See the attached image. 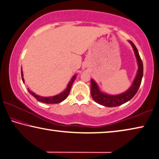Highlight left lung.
<instances>
[{"label": "left lung", "mask_w": 159, "mask_h": 159, "mask_svg": "<svg viewBox=\"0 0 159 159\" xmlns=\"http://www.w3.org/2000/svg\"><path fill=\"white\" fill-rule=\"evenodd\" d=\"M131 43L133 49H134L135 56L136 58L137 63H138V70L135 79L133 81L131 86L127 91L120 94L111 95L101 91L98 84L93 79H91V94L92 98L97 103L102 105L106 107H116L122 105L131 100L138 91L139 87L141 86L142 78H143V63L139 56V51L134 43L129 41Z\"/></svg>", "instance_id": "obj_1"}]
</instances>
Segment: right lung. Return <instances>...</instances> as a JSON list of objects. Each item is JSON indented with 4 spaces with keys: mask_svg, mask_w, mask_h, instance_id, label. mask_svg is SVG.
<instances>
[{
    "mask_svg": "<svg viewBox=\"0 0 159 159\" xmlns=\"http://www.w3.org/2000/svg\"><path fill=\"white\" fill-rule=\"evenodd\" d=\"M21 76H22V80L23 82L24 83V79H23V73L22 71V69H21ZM75 78H76V75H74L72 77V79H70V80L68 83L67 85V87L66 89L64 90V91L61 92L58 95H56V96H49V97H44V96H39V95L35 94L34 92H32L31 91H30L29 89H28V91L29 93L32 95L33 96L35 97L36 98V100L38 101H40V102L42 103H48V104H53V103H61V101H64L65 99L67 98L68 94L70 93V89H71V86L73 85V83L74 81Z\"/></svg>",
    "mask_w": 159,
    "mask_h": 159,
    "instance_id": "add662e5",
    "label": "right lung"
}]
</instances>
